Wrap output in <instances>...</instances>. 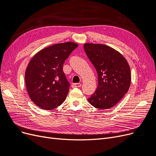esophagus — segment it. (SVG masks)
Here are the masks:
<instances>
[{"label":"esophagus","mask_w":156,"mask_h":156,"mask_svg":"<svg viewBox=\"0 0 156 156\" xmlns=\"http://www.w3.org/2000/svg\"><path fill=\"white\" fill-rule=\"evenodd\" d=\"M81 86V83H73L72 84V88H77V87H80Z\"/></svg>","instance_id":"obj_1"}]
</instances>
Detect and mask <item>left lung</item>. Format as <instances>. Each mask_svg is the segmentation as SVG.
I'll list each match as a JSON object with an SVG mask.
<instances>
[{
	"label": "left lung",
	"mask_w": 156,
	"mask_h": 156,
	"mask_svg": "<svg viewBox=\"0 0 156 156\" xmlns=\"http://www.w3.org/2000/svg\"><path fill=\"white\" fill-rule=\"evenodd\" d=\"M84 49L95 68L98 79L96 91L88 100L100 109H108L119 103L128 91L131 72L120 53L103 44H85Z\"/></svg>",
	"instance_id": "8db88e82"
}]
</instances>
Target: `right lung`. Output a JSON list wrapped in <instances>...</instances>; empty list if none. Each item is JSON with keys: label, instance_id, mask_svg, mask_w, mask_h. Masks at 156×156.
<instances>
[{"label": "right lung", "instance_id": "obj_1", "mask_svg": "<svg viewBox=\"0 0 156 156\" xmlns=\"http://www.w3.org/2000/svg\"><path fill=\"white\" fill-rule=\"evenodd\" d=\"M77 46L73 42L55 44L42 49L31 59L25 83L31 100L37 106L53 109L66 98L70 83L63 72V64Z\"/></svg>", "mask_w": 156, "mask_h": 156}]
</instances>
